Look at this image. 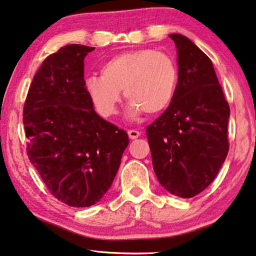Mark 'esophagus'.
<instances>
[{"mask_svg": "<svg viewBox=\"0 0 256 256\" xmlns=\"http://www.w3.org/2000/svg\"><path fill=\"white\" fill-rule=\"evenodd\" d=\"M128 136H129V138H130V140H136L140 136V132L134 130V129H130V130H128Z\"/></svg>", "mask_w": 256, "mask_h": 256, "instance_id": "obj_1", "label": "esophagus"}]
</instances>
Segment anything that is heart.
<instances>
[{
	"instance_id": "b5f03b06",
	"label": "heart",
	"mask_w": 256,
	"mask_h": 256,
	"mask_svg": "<svg viewBox=\"0 0 256 256\" xmlns=\"http://www.w3.org/2000/svg\"><path fill=\"white\" fill-rule=\"evenodd\" d=\"M178 69L164 52L140 48L114 55L102 66V76L85 78V90L97 112L114 116L121 102V90L129 100L128 114L142 110L157 114L171 105L176 94Z\"/></svg>"
}]
</instances>
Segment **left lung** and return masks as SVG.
Masks as SVG:
<instances>
[{
    "mask_svg": "<svg viewBox=\"0 0 256 256\" xmlns=\"http://www.w3.org/2000/svg\"><path fill=\"white\" fill-rule=\"evenodd\" d=\"M170 38L178 55L176 94L148 126L146 137L159 184L190 198L212 182L225 162L230 107L210 58L187 36Z\"/></svg>",
    "mask_w": 256,
    "mask_h": 256,
    "instance_id": "8db88e82",
    "label": "left lung"
}]
</instances>
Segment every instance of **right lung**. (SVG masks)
Returning <instances> with one entry per match:
<instances>
[{
  "label": "right lung",
  "instance_id": "right-lung-1",
  "mask_svg": "<svg viewBox=\"0 0 256 256\" xmlns=\"http://www.w3.org/2000/svg\"><path fill=\"white\" fill-rule=\"evenodd\" d=\"M94 50L72 44L42 62L24 106L30 162L58 201L96 204L112 186L128 134L96 113L85 90L84 58Z\"/></svg>",
  "mask_w": 256,
  "mask_h": 256
}]
</instances>
